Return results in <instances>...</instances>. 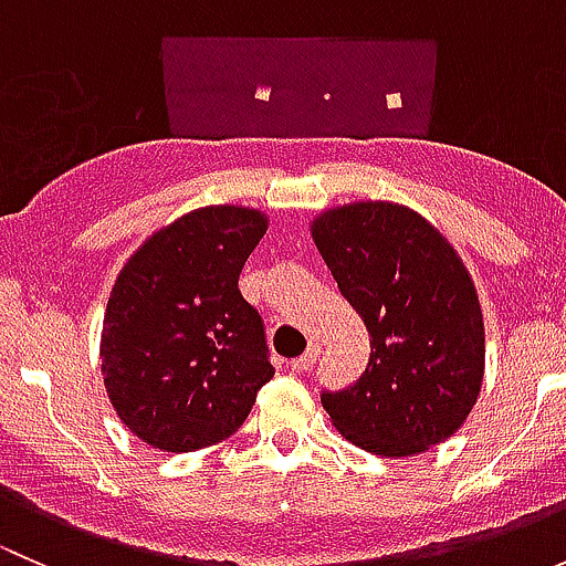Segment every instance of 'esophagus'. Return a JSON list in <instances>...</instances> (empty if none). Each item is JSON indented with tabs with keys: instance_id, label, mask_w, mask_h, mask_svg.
<instances>
[{
	"instance_id": "1",
	"label": "esophagus",
	"mask_w": 566,
	"mask_h": 566,
	"mask_svg": "<svg viewBox=\"0 0 566 566\" xmlns=\"http://www.w3.org/2000/svg\"><path fill=\"white\" fill-rule=\"evenodd\" d=\"M317 356H319V345H315V342H312L310 350H306L304 356H301V358H293V361H290V369H293V373H306V369L315 367V364H317Z\"/></svg>"
}]
</instances>
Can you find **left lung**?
Here are the masks:
<instances>
[{
  "instance_id": "left-lung-1",
  "label": "left lung",
  "mask_w": 566,
  "mask_h": 566,
  "mask_svg": "<svg viewBox=\"0 0 566 566\" xmlns=\"http://www.w3.org/2000/svg\"><path fill=\"white\" fill-rule=\"evenodd\" d=\"M310 232L373 347L358 384L323 394L331 424L384 458L452 438L484 380L482 304L458 249L424 216L384 199L323 210Z\"/></svg>"
}]
</instances>
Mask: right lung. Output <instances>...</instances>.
I'll return each instance as SVG.
<instances>
[{"label":"right lung","mask_w":566,"mask_h":566,"mask_svg":"<svg viewBox=\"0 0 566 566\" xmlns=\"http://www.w3.org/2000/svg\"><path fill=\"white\" fill-rule=\"evenodd\" d=\"M268 216L208 205L153 232L117 273L101 331V375L119 421L147 447L227 441L273 378L262 319L238 290Z\"/></svg>","instance_id":"right-lung-1"}]
</instances>
